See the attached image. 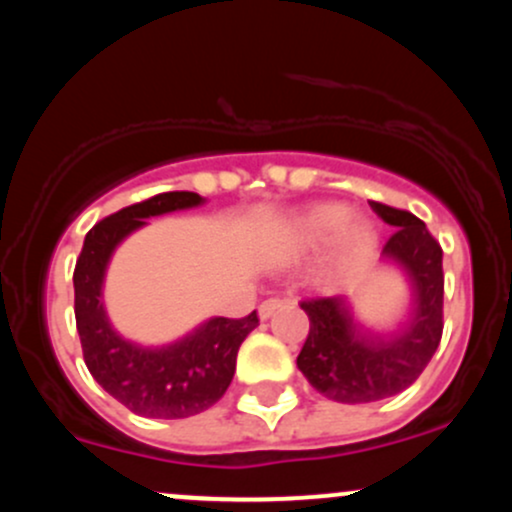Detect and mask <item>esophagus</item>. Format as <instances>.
Listing matches in <instances>:
<instances>
[{"mask_svg": "<svg viewBox=\"0 0 512 512\" xmlns=\"http://www.w3.org/2000/svg\"><path fill=\"white\" fill-rule=\"evenodd\" d=\"M281 305H284V301H281V298H267V301H262L260 303V317H262V320L272 317L276 310L281 308Z\"/></svg>", "mask_w": 512, "mask_h": 512, "instance_id": "34e87169", "label": "esophagus"}]
</instances>
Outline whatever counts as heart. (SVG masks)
<instances>
[{"label": "heart", "mask_w": 512, "mask_h": 512, "mask_svg": "<svg viewBox=\"0 0 512 512\" xmlns=\"http://www.w3.org/2000/svg\"><path fill=\"white\" fill-rule=\"evenodd\" d=\"M368 236V223L356 216H346L342 204H317L291 223L289 233H286V250L291 255H301L330 238L327 260L344 262L366 245Z\"/></svg>", "instance_id": "heart-1"}]
</instances>
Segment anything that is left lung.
<instances>
[{"label":"left lung","instance_id":"1","mask_svg":"<svg viewBox=\"0 0 512 512\" xmlns=\"http://www.w3.org/2000/svg\"><path fill=\"white\" fill-rule=\"evenodd\" d=\"M370 209L395 226L383 257L409 276V320L390 334H373L358 325L342 296L301 301L310 332L298 368L320 395L344 404L378 402L407 390L443 337V248L411 211L380 202H370Z\"/></svg>","mask_w":512,"mask_h":512}]
</instances>
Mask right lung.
<instances>
[{"label":"right lung","mask_w":512,"mask_h":512,"mask_svg":"<svg viewBox=\"0 0 512 512\" xmlns=\"http://www.w3.org/2000/svg\"><path fill=\"white\" fill-rule=\"evenodd\" d=\"M197 204V192H161L105 216L86 233L74 267L76 332L86 368L110 397L146 419H187L219 402L236 373L240 344L260 325L257 310L240 320L211 317L166 346L127 342L110 325L101 296L113 250L151 216Z\"/></svg>","instance_id":"obj_1"}]
</instances>
